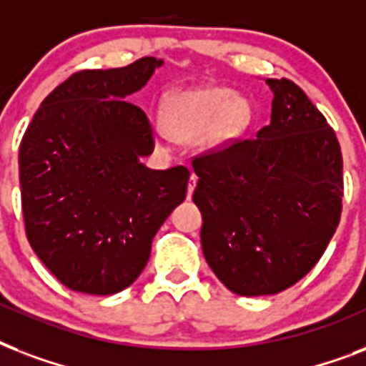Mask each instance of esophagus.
<instances>
[{
  "label": "esophagus",
  "instance_id": "obj_1",
  "mask_svg": "<svg viewBox=\"0 0 366 366\" xmlns=\"http://www.w3.org/2000/svg\"><path fill=\"white\" fill-rule=\"evenodd\" d=\"M195 184H197V177H195L194 172H192V177H189V184H188V199L192 197V194H194V189H195Z\"/></svg>",
  "mask_w": 366,
  "mask_h": 366
}]
</instances>
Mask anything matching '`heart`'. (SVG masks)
I'll list each match as a JSON object with an SVG mask.
<instances>
[{"label": "heart", "mask_w": 366, "mask_h": 366, "mask_svg": "<svg viewBox=\"0 0 366 366\" xmlns=\"http://www.w3.org/2000/svg\"><path fill=\"white\" fill-rule=\"evenodd\" d=\"M252 117L249 100L226 87H199L174 94L165 108L167 129L184 140L201 137L205 148H222L239 138Z\"/></svg>", "instance_id": "b5f03b06"}]
</instances>
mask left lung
Here are the masks:
<instances>
[{
    "instance_id": "1",
    "label": "left lung",
    "mask_w": 366,
    "mask_h": 366,
    "mask_svg": "<svg viewBox=\"0 0 366 366\" xmlns=\"http://www.w3.org/2000/svg\"><path fill=\"white\" fill-rule=\"evenodd\" d=\"M272 122L194 159L207 264L239 296L277 295L323 256L342 212L335 131L290 79H266Z\"/></svg>"
}]
</instances>
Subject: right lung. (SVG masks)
<instances>
[{
	"mask_svg": "<svg viewBox=\"0 0 366 366\" xmlns=\"http://www.w3.org/2000/svg\"><path fill=\"white\" fill-rule=\"evenodd\" d=\"M154 56L60 83L26 129L19 149L26 237L68 289L116 295L148 264L152 239L186 199L189 171H154V131L127 100L154 76Z\"/></svg>",
	"mask_w": 366,
	"mask_h": 366,
	"instance_id": "obj_1",
	"label": "right lung"
}]
</instances>
